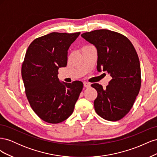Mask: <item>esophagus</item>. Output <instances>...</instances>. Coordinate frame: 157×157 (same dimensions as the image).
I'll list each match as a JSON object with an SVG mask.
<instances>
[{
    "label": "esophagus",
    "instance_id": "obj_1",
    "mask_svg": "<svg viewBox=\"0 0 157 157\" xmlns=\"http://www.w3.org/2000/svg\"><path fill=\"white\" fill-rule=\"evenodd\" d=\"M84 86L85 88H89L90 86V84L88 83V82H84Z\"/></svg>",
    "mask_w": 157,
    "mask_h": 157
}]
</instances>
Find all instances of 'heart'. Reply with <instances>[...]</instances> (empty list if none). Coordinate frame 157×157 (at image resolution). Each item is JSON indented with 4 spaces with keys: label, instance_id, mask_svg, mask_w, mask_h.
Instances as JSON below:
<instances>
[{
    "label": "heart",
    "instance_id": "b5f03b06",
    "mask_svg": "<svg viewBox=\"0 0 157 157\" xmlns=\"http://www.w3.org/2000/svg\"><path fill=\"white\" fill-rule=\"evenodd\" d=\"M90 46H84L82 48H88V47H90Z\"/></svg>",
    "mask_w": 157,
    "mask_h": 157
}]
</instances>
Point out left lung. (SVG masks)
<instances>
[{
    "label": "left lung",
    "mask_w": 157,
    "mask_h": 157,
    "mask_svg": "<svg viewBox=\"0 0 157 157\" xmlns=\"http://www.w3.org/2000/svg\"><path fill=\"white\" fill-rule=\"evenodd\" d=\"M81 36L97 48V70L112 77L105 88L98 83L92 84L98 92L94 102L95 111L105 120H121L130 111L141 87L137 52L127 37L115 31L95 30Z\"/></svg>",
    "instance_id": "obj_1"
}]
</instances>
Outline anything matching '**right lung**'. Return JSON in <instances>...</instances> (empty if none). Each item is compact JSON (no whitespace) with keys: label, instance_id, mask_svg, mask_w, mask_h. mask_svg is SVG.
Wrapping results in <instances>:
<instances>
[{"label":"right lung","instance_id":"right-lung-1","mask_svg":"<svg viewBox=\"0 0 157 157\" xmlns=\"http://www.w3.org/2000/svg\"><path fill=\"white\" fill-rule=\"evenodd\" d=\"M80 33H51L35 39L26 52L21 67L26 96L33 110L46 122L58 124L68 118L82 90V82H61L58 77Z\"/></svg>","mask_w":157,"mask_h":157}]
</instances>
